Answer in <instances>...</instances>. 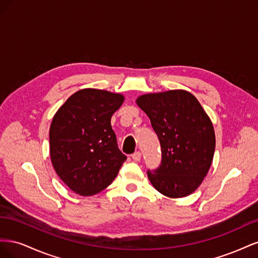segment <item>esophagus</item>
I'll use <instances>...</instances> for the list:
<instances>
[{
    "instance_id": "34e87169",
    "label": "esophagus",
    "mask_w": 258,
    "mask_h": 258,
    "mask_svg": "<svg viewBox=\"0 0 258 258\" xmlns=\"http://www.w3.org/2000/svg\"><path fill=\"white\" fill-rule=\"evenodd\" d=\"M131 158L134 159L135 161H140L141 160V153L140 152H136L131 155Z\"/></svg>"
}]
</instances>
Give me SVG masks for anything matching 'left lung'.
<instances>
[{"label":"left lung","mask_w":258,"mask_h":258,"mask_svg":"<svg viewBox=\"0 0 258 258\" xmlns=\"http://www.w3.org/2000/svg\"><path fill=\"white\" fill-rule=\"evenodd\" d=\"M137 104L150 117L161 147V163L147 176L160 194L182 198L204 181L213 160V124L196 97L186 90L147 93Z\"/></svg>","instance_id":"8db88e82"}]
</instances>
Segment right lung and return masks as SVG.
I'll return each instance as SVG.
<instances>
[{
  "label": "right lung",
  "mask_w": 258,
  "mask_h": 258,
  "mask_svg": "<svg viewBox=\"0 0 258 258\" xmlns=\"http://www.w3.org/2000/svg\"><path fill=\"white\" fill-rule=\"evenodd\" d=\"M123 100L120 93L86 88L70 97L53 116L51 163L62 182L81 196L106 188L127 159L111 126Z\"/></svg>",
  "instance_id": "obj_1"
}]
</instances>
